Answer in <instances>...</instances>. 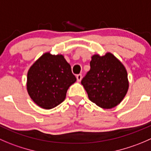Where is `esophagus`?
Here are the masks:
<instances>
[{
	"label": "esophagus",
	"instance_id": "esophagus-1",
	"mask_svg": "<svg viewBox=\"0 0 151 151\" xmlns=\"http://www.w3.org/2000/svg\"><path fill=\"white\" fill-rule=\"evenodd\" d=\"M82 77H83V76H82V74H77V81H78V82H80V81H81Z\"/></svg>",
	"mask_w": 151,
	"mask_h": 151
}]
</instances>
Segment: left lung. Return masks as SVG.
<instances>
[{
    "label": "left lung",
    "instance_id": "1",
    "mask_svg": "<svg viewBox=\"0 0 151 151\" xmlns=\"http://www.w3.org/2000/svg\"><path fill=\"white\" fill-rule=\"evenodd\" d=\"M91 68L82 80L89 99L100 108H112L120 103L128 89V74L112 54L93 55Z\"/></svg>",
    "mask_w": 151,
    "mask_h": 151
}]
</instances>
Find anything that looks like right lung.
I'll list each match as a JSON object with an SVG mask.
<instances>
[{"instance_id":"add662e5","label":"right lung","mask_w":151,"mask_h":151,"mask_svg":"<svg viewBox=\"0 0 151 151\" xmlns=\"http://www.w3.org/2000/svg\"><path fill=\"white\" fill-rule=\"evenodd\" d=\"M76 80L63 55L46 53L28 71L27 91L37 105L51 109L63 102L67 90Z\"/></svg>"}]
</instances>
